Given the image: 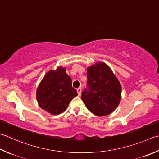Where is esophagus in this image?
Returning a JSON list of instances; mask_svg holds the SVG:
<instances>
[{
  "mask_svg": "<svg viewBox=\"0 0 159 159\" xmlns=\"http://www.w3.org/2000/svg\"><path fill=\"white\" fill-rule=\"evenodd\" d=\"M76 91H77V93H78V95H79V96L81 95V88H78Z\"/></svg>",
  "mask_w": 159,
  "mask_h": 159,
  "instance_id": "obj_1",
  "label": "esophagus"
}]
</instances>
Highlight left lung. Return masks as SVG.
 Wrapping results in <instances>:
<instances>
[{
  "mask_svg": "<svg viewBox=\"0 0 159 159\" xmlns=\"http://www.w3.org/2000/svg\"><path fill=\"white\" fill-rule=\"evenodd\" d=\"M88 89L82 92L81 99L88 110L98 116L115 110L121 98L120 83L107 64L102 62L87 69Z\"/></svg>",
  "mask_w": 159,
  "mask_h": 159,
  "instance_id": "obj_1",
  "label": "left lung"
}]
</instances>
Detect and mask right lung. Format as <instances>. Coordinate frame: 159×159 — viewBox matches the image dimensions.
<instances>
[{"instance_id": "right-lung-1", "label": "right lung", "mask_w": 159, "mask_h": 159, "mask_svg": "<svg viewBox=\"0 0 159 159\" xmlns=\"http://www.w3.org/2000/svg\"><path fill=\"white\" fill-rule=\"evenodd\" d=\"M77 95L76 90L71 86V78L61 66L47 72L36 90L39 106L53 115L64 111Z\"/></svg>"}]
</instances>
